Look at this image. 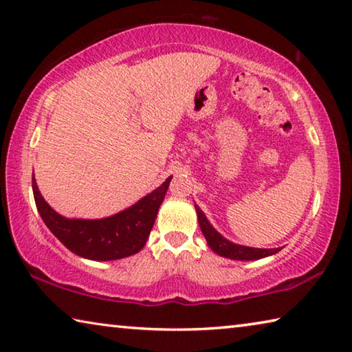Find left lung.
Masks as SVG:
<instances>
[{
  "label": "left lung",
  "instance_id": "1",
  "mask_svg": "<svg viewBox=\"0 0 352 352\" xmlns=\"http://www.w3.org/2000/svg\"><path fill=\"white\" fill-rule=\"evenodd\" d=\"M195 211H197L200 230L205 236L208 245H210L212 252L217 253L219 256L236 259V261H254V259L265 258V256L275 254L281 250V248H252V247L237 245V243H233L228 239H225L222 234L214 230V226L208 222L204 211H201L197 205H195Z\"/></svg>",
  "mask_w": 352,
  "mask_h": 352
}]
</instances>
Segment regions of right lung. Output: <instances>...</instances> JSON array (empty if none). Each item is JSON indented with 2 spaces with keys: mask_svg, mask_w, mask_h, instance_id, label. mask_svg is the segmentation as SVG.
Wrapping results in <instances>:
<instances>
[{
  "mask_svg": "<svg viewBox=\"0 0 352 352\" xmlns=\"http://www.w3.org/2000/svg\"><path fill=\"white\" fill-rule=\"evenodd\" d=\"M170 180L172 177L127 210L96 220L60 216L41 197L35 178L32 190L43 222L69 252L93 261H115L138 253L146 245Z\"/></svg>",
  "mask_w": 352,
  "mask_h": 352,
  "instance_id": "1",
  "label": "right lung"
}]
</instances>
